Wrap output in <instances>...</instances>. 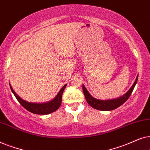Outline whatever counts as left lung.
<instances>
[{
  "label": "left lung",
  "mask_w": 150,
  "mask_h": 150,
  "mask_svg": "<svg viewBox=\"0 0 150 150\" xmlns=\"http://www.w3.org/2000/svg\"><path fill=\"white\" fill-rule=\"evenodd\" d=\"M137 80L138 76L137 77V79H136L134 83H133L132 86L130 88V89H129L124 95L119 97V98L112 99V100H99V99H97L92 97L83 85L82 86V89L83 94H84L85 98L86 99V101L92 108H93L95 109L99 110L110 111L112 110H115L116 108H119V106H121V105L123 104V103L128 99L129 96H130L132 93L134 88V86L136 83L137 82Z\"/></svg>",
  "instance_id": "8db88e82"
}]
</instances>
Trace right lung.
I'll return each instance as SVG.
<instances>
[{
	"label": "right lung",
	"mask_w": 150,
	"mask_h": 150,
	"mask_svg": "<svg viewBox=\"0 0 150 150\" xmlns=\"http://www.w3.org/2000/svg\"><path fill=\"white\" fill-rule=\"evenodd\" d=\"M10 86V88H11V91L13 93V95L18 101V102L22 105V106L25 108L26 110L28 111L31 112L33 114H36V115H48L51 112H53L55 110H57L60 106L62 103V93L64 91L67 84H65L64 86L62 88L60 91L57 94L56 97L52 100L51 101H49L48 103H30L27 102L23 99H22L19 96L16 95L13 91L12 87Z\"/></svg>",
	"instance_id": "right-lung-1"
}]
</instances>
